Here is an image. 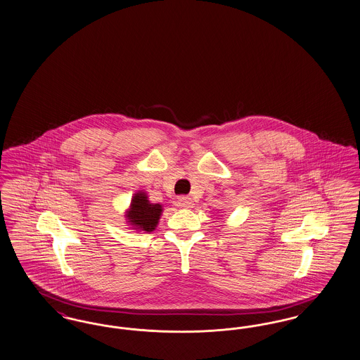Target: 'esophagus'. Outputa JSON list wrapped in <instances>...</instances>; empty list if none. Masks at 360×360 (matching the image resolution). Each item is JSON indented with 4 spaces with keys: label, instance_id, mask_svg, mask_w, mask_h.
Wrapping results in <instances>:
<instances>
[{
    "label": "esophagus",
    "instance_id": "obj_1",
    "mask_svg": "<svg viewBox=\"0 0 360 360\" xmlns=\"http://www.w3.org/2000/svg\"><path fill=\"white\" fill-rule=\"evenodd\" d=\"M178 205L181 207H191L193 206V201L190 197H179L178 198Z\"/></svg>",
    "mask_w": 360,
    "mask_h": 360
}]
</instances>
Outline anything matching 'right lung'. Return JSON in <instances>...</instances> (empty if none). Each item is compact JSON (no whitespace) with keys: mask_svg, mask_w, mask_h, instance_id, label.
Instances as JSON below:
<instances>
[{"mask_svg":"<svg viewBox=\"0 0 360 360\" xmlns=\"http://www.w3.org/2000/svg\"><path fill=\"white\" fill-rule=\"evenodd\" d=\"M163 207L160 204H153L146 191L139 190L131 200L129 207L125 210V220L132 229L153 232L162 216Z\"/></svg>","mask_w":360,"mask_h":360,"instance_id":"right-lung-1","label":"right lung"}]
</instances>
